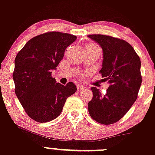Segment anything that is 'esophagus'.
<instances>
[{
    "label": "esophagus",
    "instance_id": "obj_1",
    "mask_svg": "<svg viewBox=\"0 0 155 155\" xmlns=\"http://www.w3.org/2000/svg\"><path fill=\"white\" fill-rule=\"evenodd\" d=\"M84 87H83V86H81V85H77V90L79 91H83L84 90Z\"/></svg>",
    "mask_w": 155,
    "mask_h": 155
}]
</instances>
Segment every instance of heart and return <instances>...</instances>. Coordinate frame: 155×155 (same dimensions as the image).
I'll list each match as a JSON object with an SVG mask.
<instances>
[{
  "label": "heart",
  "instance_id": "b5f03b06",
  "mask_svg": "<svg viewBox=\"0 0 155 155\" xmlns=\"http://www.w3.org/2000/svg\"><path fill=\"white\" fill-rule=\"evenodd\" d=\"M94 48H99L98 46L97 45L94 43H87V45H85V50L87 49H94Z\"/></svg>",
  "mask_w": 155,
  "mask_h": 155
}]
</instances>
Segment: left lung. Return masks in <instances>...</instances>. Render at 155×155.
<instances>
[{"instance_id":"left-lung-1","label":"left lung","mask_w":155,"mask_h":155,"mask_svg":"<svg viewBox=\"0 0 155 155\" xmlns=\"http://www.w3.org/2000/svg\"><path fill=\"white\" fill-rule=\"evenodd\" d=\"M87 36L102 48L103 61L99 73L110 84L105 94L96 87H91L89 114L97 123L113 124L123 118L137 98L142 83L140 58L123 39L100 34Z\"/></svg>"}]
</instances>
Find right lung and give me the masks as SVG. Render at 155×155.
<instances>
[{
    "instance_id": "right-lung-1",
    "label": "right lung",
    "mask_w": 155,
    "mask_h": 155,
    "mask_svg": "<svg viewBox=\"0 0 155 155\" xmlns=\"http://www.w3.org/2000/svg\"><path fill=\"white\" fill-rule=\"evenodd\" d=\"M76 39L71 34L45 32L28 41L15 57V92L27 114L35 121L47 123L56 119L67 98L77 90L72 82L63 85L51 75L65 49Z\"/></svg>"
}]
</instances>
